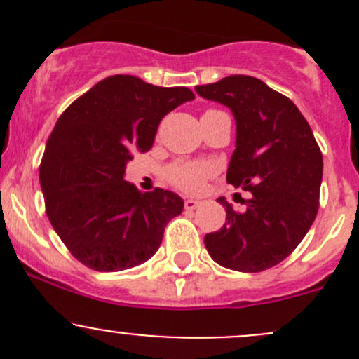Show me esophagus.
<instances>
[{"instance_id": "1", "label": "esophagus", "mask_w": 359, "mask_h": 359, "mask_svg": "<svg viewBox=\"0 0 359 359\" xmlns=\"http://www.w3.org/2000/svg\"><path fill=\"white\" fill-rule=\"evenodd\" d=\"M198 205H200V201L193 200V198H187V200L184 201V208H186V210H194V208H198Z\"/></svg>"}]
</instances>
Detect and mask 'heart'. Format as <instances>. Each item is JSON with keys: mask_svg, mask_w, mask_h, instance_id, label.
<instances>
[{"mask_svg": "<svg viewBox=\"0 0 359 359\" xmlns=\"http://www.w3.org/2000/svg\"><path fill=\"white\" fill-rule=\"evenodd\" d=\"M212 175V166L201 161H180L173 163L166 170V179L179 189L186 193H196L201 189L203 182Z\"/></svg>", "mask_w": 359, "mask_h": 359, "instance_id": "heart-1", "label": "heart"}]
</instances>
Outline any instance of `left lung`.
Wrapping results in <instances>:
<instances>
[{
  "label": "left lung",
  "mask_w": 359,
  "mask_h": 359,
  "mask_svg": "<svg viewBox=\"0 0 359 359\" xmlns=\"http://www.w3.org/2000/svg\"><path fill=\"white\" fill-rule=\"evenodd\" d=\"M236 118V149L227 184L250 191L247 210L226 198V224L205 236L212 259L227 269L260 273L299 247L320 208L323 156L309 123L288 97L259 78L234 74L196 86Z\"/></svg>",
  "instance_id": "left-lung-1"
}]
</instances>
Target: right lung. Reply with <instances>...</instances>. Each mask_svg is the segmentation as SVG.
<instances>
[{"instance_id": "add662e5", "label": "right lung", "mask_w": 359, "mask_h": 359, "mask_svg": "<svg viewBox=\"0 0 359 359\" xmlns=\"http://www.w3.org/2000/svg\"><path fill=\"white\" fill-rule=\"evenodd\" d=\"M186 86H154L116 74L60 114L39 165V184L53 229L74 259L102 273L130 269L156 253L179 194L140 193L125 180L132 153L153 147L159 121L193 100Z\"/></svg>"}]
</instances>
